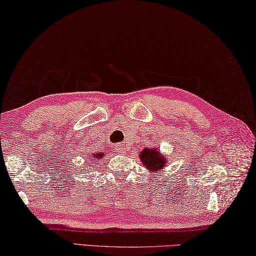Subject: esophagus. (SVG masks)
Here are the masks:
<instances>
[{"mask_svg": "<svg viewBox=\"0 0 256 256\" xmlns=\"http://www.w3.org/2000/svg\"><path fill=\"white\" fill-rule=\"evenodd\" d=\"M114 149L117 152H126V147H124V144H117L116 146L114 147Z\"/></svg>", "mask_w": 256, "mask_h": 256, "instance_id": "1", "label": "esophagus"}]
</instances>
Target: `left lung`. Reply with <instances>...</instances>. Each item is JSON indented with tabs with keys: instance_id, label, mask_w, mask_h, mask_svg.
Instances as JSON below:
<instances>
[{
	"instance_id": "obj_1",
	"label": "left lung",
	"mask_w": 256,
	"mask_h": 256,
	"mask_svg": "<svg viewBox=\"0 0 256 256\" xmlns=\"http://www.w3.org/2000/svg\"><path fill=\"white\" fill-rule=\"evenodd\" d=\"M140 159L144 165L152 172L162 170L166 164V159L156 152V149H144L140 152Z\"/></svg>"
}]
</instances>
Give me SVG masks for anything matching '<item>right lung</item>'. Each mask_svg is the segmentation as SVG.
Segmentation results:
<instances>
[{
  "instance_id": "add662e5",
  "label": "right lung",
  "mask_w": 256,
  "mask_h": 256,
  "mask_svg": "<svg viewBox=\"0 0 256 256\" xmlns=\"http://www.w3.org/2000/svg\"><path fill=\"white\" fill-rule=\"evenodd\" d=\"M104 156V154H98V155H94V159H98V158H100V157H102Z\"/></svg>"
}]
</instances>
